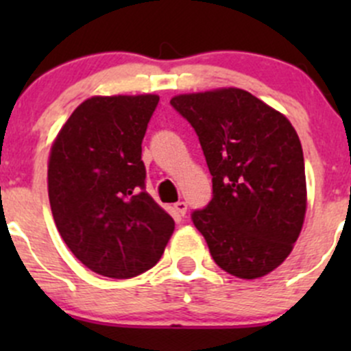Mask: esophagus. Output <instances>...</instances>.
<instances>
[{
	"label": "esophagus",
	"mask_w": 351,
	"mask_h": 351,
	"mask_svg": "<svg viewBox=\"0 0 351 351\" xmlns=\"http://www.w3.org/2000/svg\"><path fill=\"white\" fill-rule=\"evenodd\" d=\"M175 210L178 212L180 215H185L186 214V202H183V200H178L175 204Z\"/></svg>",
	"instance_id": "1"
}]
</instances>
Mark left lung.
<instances>
[{
  "instance_id": "left-lung-1",
  "label": "left lung",
  "mask_w": 351,
  "mask_h": 351,
  "mask_svg": "<svg viewBox=\"0 0 351 351\" xmlns=\"http://www.w3.org/2000/svg\"><path fill=\"white\" fill-rule=\"evenodd\" d=\"M171 107L195 129L212 200L192 214L215 263L238 278L284 263L307 205L299 136L280 112L239 88L178 95Z\"/></svg>"
}]
</instances>
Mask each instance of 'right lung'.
Masks as SVG:
<instances>
[{
    "label": "right lung",
    "mask_w": 351,
    "mask_h": 351,
    "mask_svg": "<svg viewBox=\"0 0 351 351\" xmlns=\"http://www.w3.org/2000/svg\"><path fill=\"white\" fill-rule=\"evenodd\" d=\"M158 95L91 97L59 130L49 202L74 256L95 274L132 278L153 268L175 221L146 192L143 139Z\"/></svg>",
    "instance_id": "right-lung-1"
}]
</instances>
